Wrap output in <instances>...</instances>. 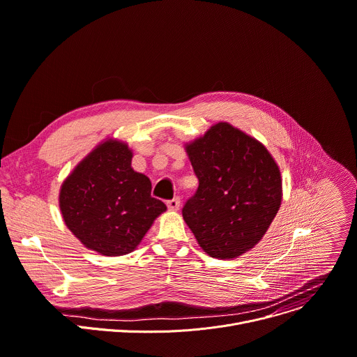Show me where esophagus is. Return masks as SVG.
Returning <instances> with one entry per match:
<instances>
[{"label":"esophagus","instance_id":"1","mask_svg":"<svg viewBox=\"0 0 357 357\" xmlns=\"http://www.w3.org/2000/svg\"><path fill=\"white\" fill-rule=\"evenodd\" d=\"M167 205H168V208H169L171 211H178L179 206H181V199L176 197V198H174V199L167 201Z\"/></svg>","mask_w":357,"mask_h":357}]
</instances>
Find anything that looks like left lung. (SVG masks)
Returning <instances> with one entry per match:
<instances>
[{
	"label": "left lung",
	"mask_w": 357,
	"mask_h": 357,
	"mask_svg": "<svg viewBox=\"0 0 357 357\" xmlns=\"http://www.w3.org/2000/svg\"><path fill=\"white\" fill-rule=\"evenodd\" d=\"M186 152L199 186L182 215L212 257L234 259L266 234L282 202L279 167L269 151L228 122H218Z\"/></svg>",
	"instance_id": "left-lung-1"
}]
</instances>
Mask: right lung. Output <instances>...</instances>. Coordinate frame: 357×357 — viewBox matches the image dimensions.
I'll return each mask as SVG.
<instances>
[{
    "mask_svg": "<svg viewBox=\"0 0 357 357\" xmlns=\"http://www.w3.org/2000/svg\"><path fill=\"white\" fill-rule=\"evenodd\" d=\"M132 151L109 139L85 156L59 192L68 229L105 256L132 252L167 205L151 197V181L131 167Z\"/></svg>",
    "mask_w": 357,
    "mask_h": 357,
    "instance_id": "1",
    "label": "right lung"
}]
</instances>
